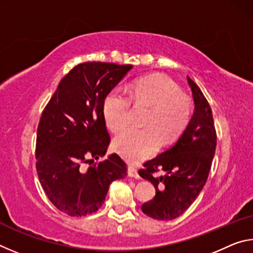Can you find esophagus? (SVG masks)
I'll return each instance as SVG.
<instances>
[{"mask_svg": "<svg viewBox=\"0 0 253 253\" xmlns=\"http://www.w3.org/2000/svg\"><path fill=\"white\" fill-rule=\"evenodd\" d=\"M127 173H128V176H129V177H132V178H139L138 172H137V169H136L135 168H132V166H128Z\"/></svg>", "mask_w": 253, "mask_h": 253, "instance_id": "esophagus-1", "label": "esophagus"}]
</instances>
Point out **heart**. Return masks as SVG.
Masks as SVG:
<instances>
[{"instance_id":"1","label":"heart","mask_w":253,"mask_h":253,"mask_svg":"<svg viewBox=\"0 0 253 253\" xmlns=\"http://www.w3.org/2000/svg\"><path fill=\"white\" fill-rule=\"evenodd\" d=\"M121 87L107 92L102 101L106 126L117 134L125 129L130 118L131 100L149 106L145 128H129L115 138L114 151L132 164L147 160L161 144H170L186 129L192 116V102L168 77L151 75L136 79L127 89Z\"/></svg>"}]
</instances>
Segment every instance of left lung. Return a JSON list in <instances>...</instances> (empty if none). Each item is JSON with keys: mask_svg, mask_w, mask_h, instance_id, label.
<instances>
[{"mask_svg": "<svg viewBox=\"0 0 253 253\" xmlns=\"http://www.w3.org/2000/svg\"><path fill=\"white\" fill-rule=\"evenodd\" d=\"M195 104L190 124L177 142L168 151L144 163L139 176L156 190L154 199L142 205V211L156 220L176 219L198 198L208 181L216 147V131L207 98L187 77ZM163 171L162 175L158 173Z\"/></svg>", "mask_w": 253, "mask_h": 253, "instance_id": "left-lung-1", "label": "left lung"}]
</instances>
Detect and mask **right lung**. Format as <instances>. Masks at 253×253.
Listing matches in <instances>:
<instances>
[{
    "instance_id": "right-lung-1",
    "label": "right lung",
    "mask_w": 253,
    "mask_h": 253,
    "mask_svg": "<svg viewBox=\"0 0 253 253\" xmlns=\"http://www.w3.org/2000/svg\"><path fill=\"white\" fill-rule=\"evenodd\" d=\"M131 68L80 63L61 79L42 111L37 130V173L51 203L68 215L96 212L110 183L127 175L126 163L117 154L99 163L93 160L104 156L110 143L102 101Z\"/></svg>"
}]
</instances>
